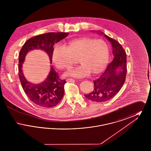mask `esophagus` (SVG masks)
Instances as JSON below:
<instances>
[{"instance_id":"1","label":"esophagus","mask_w":151,"mask_h":151,"mask_svg":"<svg viewBox=\"0 0 151 151\" xmlns=\"http://www.w3.org/2000/svg\"><path fill=\"white\" fill-rule=\"evenodd\" d=\"M66 81L67 82H75V80L71 79V78H68V79H66Z\"/></svg>"}]
</instances>
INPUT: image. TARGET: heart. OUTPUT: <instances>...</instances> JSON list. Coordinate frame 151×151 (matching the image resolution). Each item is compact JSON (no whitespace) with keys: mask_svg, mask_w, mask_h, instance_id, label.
I'll list each match as a JSON object with an SVG mask.
<instances>
[{"mask_svg":"<svg viewBox=\"0 0 151 151\" xmlns=\"http://www.w3.org/2000/svg\"><path fill=\"white\" fill-rule=\"evenodd\" d=\"M108 45L102 40L83 37L68 41L64 46L55 45L52 51V60L58 68L68 69L78 59L80 65L69 71L66 76L81 78L90 72L97 75L108 65Z\"/></svg>","mask_w":151,"mask_h":151,"instance_id":"b5f03b06","label":"heart"}]
</instances>
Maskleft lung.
Here are the masks:
<instances>
[{
    "label": "left lung",
    "mask_w": 151,
    "mask_h": 151,
    "mask_svg": "<svg viewBox=\"0 0 151 151\" xmlns=\"http://www.w3.org/2000/svg\"><path fill=\"white\" fill-rule=\"evenodd\" d=\"M111 42L114 59L99 79L94 80L92 92L85 94L86 99L93 102L110 100L122 88L127 73V57L122 45L115 40L99 31Z\"/></svg>",
    "instance_id": "1"
}]
</instances>
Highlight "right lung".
Wrapping results in <instances>:
<instances>
[{
  "label": "right lung",
  "mask_w": 151,
  "mask_h": 151,
  "mask_svg": "<svg viewBox=\"0 0 151 151\" xmlns=\"http://www.w3.org/2000/svg\"><path fill=\"white\" fill-rule=\"evenodd\" d=\"M68 35V33L50 32L35 36L25 42L20 51L19 76L22 87L29 99L38 106L45 108L56 106L63 97L66 81L65 80L59 79L58 73L51 65L50 72L43 82L40 84L29 82L25 78L22 70L25 56L30 51L42 50L49 55L51 63L54 45Z\"/></svg>",
  "instance_id": "right-lung-1"
}]
</instances>
